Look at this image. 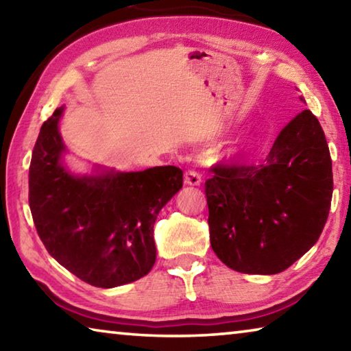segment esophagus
Instances as JSON below:
<instances>
[{
	"label": "esophagus",
	"instance_id": "34e87169",
	"mask_svg": "<svg viewBox=\"0 0 351 351\" xmlns=\"http://www.w3.org/2000/svg\"><path fill=\"white\" fill-rule=\"evenodd\" d=\"M184 182L189 184V186H199L201 184V175L199 171L195 167H190L184 173Z\"/></svg>",
	"mask_w": 351,
	"mask_h": 351
}]
</instances>
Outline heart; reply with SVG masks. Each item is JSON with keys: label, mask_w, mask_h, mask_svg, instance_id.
I'll list each match as a JSON object with an SVG mask.
<instances>
[{"label": "heart", "mask_w": 351, "mask_h": 351, "mask_svg": "<svg viewBox=\"0 0 351 351\" xmlns=\"http://www.w3.org/2000/svg\"><path fill=\"white\" fill-rule=\"evenodd\" d=\"M249 148H251V141L243 138L235 142V144L229 148L230 156H240V154H245Z\"/></svg>", "instance_id": "heart-1"}]
</instances>
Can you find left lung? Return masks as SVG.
<instances>
[{
  "instance_id": "obj_1",
  "label": "left lung",
  "mask_w": 351,
  "mask_h": 351,
  "mask_svg": "<svg viewBox=\"0 0 351 351\" xmlns=\"http://www.w3.org/2000/svg\"><path fill=\"white\" fill-rule=\"evenodd\" d=\"M212 171L204 184L210 245L230 269L278 274L319 240L332 171L324 130L310 110L282 130L261 164L219 162Z\"/></svg>"
}]
</instances>
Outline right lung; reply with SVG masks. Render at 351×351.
<instances>
[{
    "label": "right lung",
    "mask_w": 351,
    "mask_h": 351,
    "mask_svg": "<svg viewBox=\"0 0 351 351\" xmlns=\"http://www.w3.org/2000/svg\"><path fill=\"white\" fill-rule=\"evenodd\" d=\"M63 106L41 125L29 167V207L46 251L80 280L114 288L156 261L153 224L182 187L175 165L75 176L62 165Z\"/></svg>",
    "instance_id": "right-lung-1"
}]
</instances>
